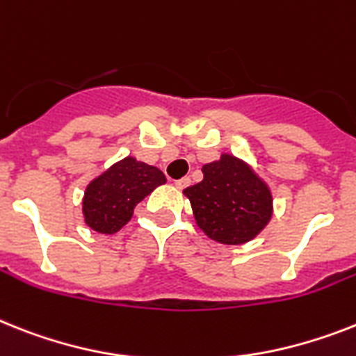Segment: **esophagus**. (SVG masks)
Instances as JSON below:
<instances>
[{
	"mask_svg": "<svg viewBox=\"0 0 356 356\" xmlns=\"http://www.w3.org/2000/svg\"><path fill=\"white\" fill-rule=\"evenodd\" d=\"M191 184V178L189 176H184V178H180V180H176L175 185H176V189H185L187 185Z\"/></svg>",
	"mask_w": 356,
	"mask_h": 356,
	"instance_id": "1",
	"label": "esophagus"
}]
</instances>
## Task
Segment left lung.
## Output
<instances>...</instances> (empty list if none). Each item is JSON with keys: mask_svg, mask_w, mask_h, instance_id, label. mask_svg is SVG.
I'll return each mask as SVG.
<instances>
[{"mask_svg": "<svg viewBox=\"0 0 356 356\" xmlns=\"http://www.w3.org/2000/svg\"><path fill=\"white\" fill-rule=\"evenodd\" d=\"M204 180L184 189L200 231L213 242L243 245L273 218V193L242 158L224 152L202 167Z\"/></svg>", "mask_w": 356, "mask_h": 356, "instance_id": "1", "label": "left lung"}]
</instances>
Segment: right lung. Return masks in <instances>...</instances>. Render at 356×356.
Returning <instances> with one entry per match:
<instances>
[{"label":"right lung","mask_w":356,"mask_h":356,"mask_svg":"<svg viewBox=\"0 0 356 356\" xmlns=\"http://www.w3.org/2000/svg\"><path fill=\"white\" fill-rule=\"evenodd\" d=\"M165 181V175L158 167L125 156L85 187L83 222L99 234L118 233L132 218L134 207Z\"/></svg>","instance_id":"add662e5"}]
</instances>
